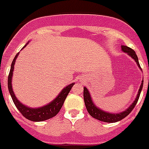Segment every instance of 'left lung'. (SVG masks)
I'll return each mask as SVG.
<instances>
[{
    "label": "left lung",
    "instance_id": "1",
    "mask_svg": "<svg viewBox=\"0 0 149 149\" xmlns=\"http://www.w3.org/2000/svg\"><path fill=\"white\" fill-rule=\"evenodd\" d=\"M121 49H122L123 52L127 53V54H129L136 62L138 66L140 67L137 55L136 54V52L134 51L133 49L130 48V47H127V46H121ZM142 88H143V82H142L141 85H140V90H139V92H138V95H137L136 99L134 101L133 103L129 107V108H127V110L124 111L123 112H121V113L111 114L105 112V111H103L97 108L94 105V103L92 102L91 99V95H90V93L88 92L87 89H86V87H84V89H83V98H84V103H85V105H86V110L88 111V113L93 117V118L96 119V120H100V121H103V122H107V123H114V122L120 121V120H123V118H125L127 116H128L132 112V111L133 110L135 106L136 105L137 101H138L139 98H140V95Z\"/></svg>",
    "mask_w": 149,
    "mask_h": 149
}]
</instances>
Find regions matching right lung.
Returning a JSON list of instances; mask_svg holds the SVG:
<instances>
[{
	"label": "right lung",
	"mask_w": 149,
	"mask_h": 149,
	"mask_svg": "<svg viewBox=\"0 0 149 149\" xmlns=\"http://www.w3.org/2000/svg\"><path fill=\"white\" fill-rule=\"evenodd\" d=\"M18 54H17V55L14 57V58L13 60L10 71H9V77H8V88H9V93L11 95L13 101L15 104V106L17 107V108L18 109L19 111L22 113L23 116L26 118V119H28L29 120H31V121H44V120H49L50 118L55 116L59 112V111L61 110L67 95H68L70 91L72 88V86H74V83H71V84H70L69 86H66L61 91L59 95L57 97L53 102L49 103L46 106L40 107V108H29V107L24 106L23 104H22L18 100H17L15 95L13 94V91L12 83H11L14 63H15V61L17 59V57L18 55Z\"/></svg>",
	"instance_id": "obj_1"
}]
</instances>
